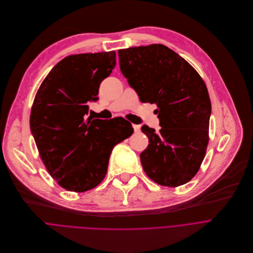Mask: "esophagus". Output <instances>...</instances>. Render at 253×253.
<instances>
[{"label":"esophagus","mask_w":253,"mask_h":253,"mask_svg":"<svg viewBox=\"0 0 253 253\" xmlns=\"http://www.w3.org/2000/svg\"><path fill=\"white\" fill-rule=\"evenodd\" d=\"M132 126H133V129H134L135 132H138V131L140 130V126H138V125H133Z\"/></svg>","instance_id":"1"}]
</instances>
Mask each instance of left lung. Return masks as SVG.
<instances>
[{
	"label": "left lung",
	"mask_w": 253,
	"mask_h": 253,
	"mask_svg": "<svg viewBox=\"0 0 253 253\" xmlns=\"http://www.w3.org/2000/svg\"><path fill=\"white\" fill-rule=\"evenodd\" d=\"M119 58L121 71L140 102L158 107L160 131L141 126L148 137L140 154L144 172L164 186L188 182L203 164L210 141L211 103L205 81L162 43L120 49Z\"/></svg>",
	"instance_id": "obj_1"
}]
</instances>
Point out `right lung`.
Returning <instances> with one entry per match:
<instances>
[{"mask_svg":"<svg viewBox=\"0 0 253 253\" xmlns=\"http://www.w3.org/2000/svg\"><path fill=\"white\" fill-rule=\"evenodd\" d=\"M115 67V50L68 56L36 93L30 126L40 158L69 191L84 192L102 182L113 148L133 132L125 119H84L87 103L97 99L100 83Z\"/></svg>","mask_w":253,"mask_h":253,"instance_id":"right-lung-1","label":"right lung"}]
</instances>
